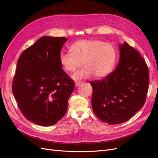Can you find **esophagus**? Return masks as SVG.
<instances>
[{"instance_id": "obj_1", "label": "esophagus", "mask_w": 158, "mask_h": 158, "mask_svg": "<svg viewBox=\"0 0 158 158\" xmlns=\"http://www.w3.org/2000/svg\"><path fill=\"white\" fill-rule=\"evenodd\" d=\"M82 83V82H75V85H76V86H78V85H80Z\"/></svg>"}]
</instances>
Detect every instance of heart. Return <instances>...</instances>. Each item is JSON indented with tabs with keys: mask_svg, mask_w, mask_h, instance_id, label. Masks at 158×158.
<instances>
[{
	"mask_svg": "<svg viewBox=\"0 0 158 158\" xmlns=\"http://www.w3.org/2000/svg\"><path fill=\"white\" fill-rule=\"evenodd\" d=\"M71 52H61L59 61L63 69L73 73L82 64L84 67L74 73L75 80L86 79L94 75L97 78L107 77L112 72L117 58V51L111 44L98 40H82L70 47Z\"/></svg>",
	"mask_w": 158,
	"mask_h": 158,
	"instance_id": "heart-1",
	"label": "heart"
}]
</instances>
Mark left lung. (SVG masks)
<instances>
[{
	"instance_id": "obj_1",
	"label": "left lung",
	"mask_w": 158,
	"mask_h": 158,
	"mask_svg": "<svg viewBox=\"0 0 158 158\" xmlns=\"http://www.w3.org/2000/svg\"><path fill=\"white\" fill-rule=\"evenodd\" d=\"M116 69L102 80L90 81L92 106L99 119L118 125L131 118L145 103L149 84L148 66L139 52L127 42L120 45Z\"/></svg>"
}]
</instances>
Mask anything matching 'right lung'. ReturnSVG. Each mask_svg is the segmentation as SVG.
Wrapping results in <instances>:
<instances>
[{
	"instance_id": "1",
	"label": "right lung",
	"mask_w": 158,
	"mask_h": 158,
	"mask_svg": "<svg viewBox=\"0 0 158 158\" xmlns=\"http://www.w3.org/2000/svg\"><path fill=\"white\" fill-rule=\"evenodd\" d=\"M67 39L44 36L19 58L12 85L19 109L38 125H53L64 117L74 82L62 69L59 56Z\"/></svg>"
}]
</instances>
